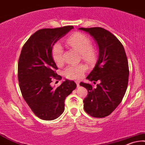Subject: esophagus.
Listing matches in <instances>:
<instances>
[{
    "label": "esophagus",
    "instance_id": "esophagus-1",
    "mask_svg": "<svg viewBox=\"0 0 145 145\" xmlns=\"http://www.w3.org/2000/svg\"><path fill=\"white\" fill-rule=\"evenodd\" d=\"M76 85H77V86H80V82H79V81H76Z\"/></svg>",
    "mask_w": 145,
    "mask_h": 145
}]
</instances>
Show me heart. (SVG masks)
Here are the masks:
<instances>
[{
  "instance_id": "heart-1",
  "label": "heart",
  "mask_w": 145,
  "mask_h": 145,
  "mask_svg": "<svg viewBox=\"0 0 145 145\" xmlns=\"http://www.w3.org/2000/svg\"><path fill=\"white\" fill-rule=\"evenodd\" d=\"M66 43L71 48L75 49L81 54V57L84 61L92 63L96 58V51L91 47V39L86 34L76 33L69 36L66 40ZM51 56L54 61L57 65H62L64 62L63 49L61 44L56 43L52 47ZM87 67L84 64L71 65L64 69L63 74L70 80H79L83 77Z\"/></svg>"
}]
</instances>
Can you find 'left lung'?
<instances>
[{
    "label": "left lung",
    "mask_w": 145,
    "mask_h": 145,
    "mask_svg": "<svg viewBox=\"0 0 145 145\" xmlns=\"http://www.w3.org/2000/svg\"><path fill=\"white\" fill-rule=\"evenodd\" d=\"M89 33L99 47V57L94 68L86 78L94 83H81L88 89L84 108L91 116L104 118L112 112L122 102L129 82V68L125 50L117 37L102 27L80 28Z\"/></svg>",
    "instance_id": "obj_1"
}]
</instances>
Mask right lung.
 <instances>
[{
    "label": "right lung",
    "instance_id": "1",
    "mask_svg": "<svg viewBox=\"0 0 145 145\" xmlns=\"http://www.w3.org/2000/svg\"><path fill=\"white\" fill-rule=\"evenodd\" d=\"M73 26L43 29L34 33L24 44L18 62V80L24 100L39 118L52 120L64 111L66 97L76 88L74 81L65 80L59 86H51L53 79L61 80L51 56L52 47Z\"/></svg>",
    "mask_w": 145,
    "mask_h": 145
}]
</instances>
